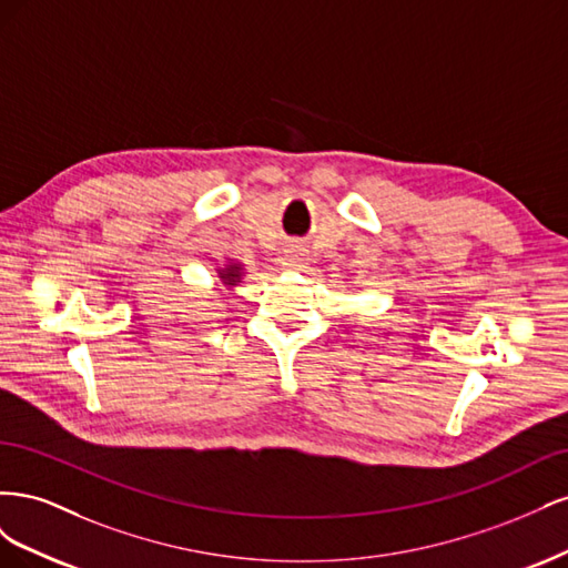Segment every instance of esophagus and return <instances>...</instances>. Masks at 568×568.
<instances>
[{"mask_svg":"<svg viewBox=\"0 0 568 568\" xmlns=\"http://www.w3.org/2000/svg\"><path fill=\"white\" fill-rule=\"evenodd\" d=\"M305 253H303V248L301 246H291L288 248V253L284 255V261H282V265L284 267H288V270H298V267H303L305 265V257H303Z\"/></svg>","mask_w":568,"mask_h":568,"instance_id":"1","label":"esophagus"}]
</instances>
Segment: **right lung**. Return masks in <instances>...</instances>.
<instances>
[{
    "instance_id": "1",
    "label": "right lung",
    "mask_w": 568,
    "mask_h": 568,
    "mask_svg": "<svg viewBox=\"0 0 568 568\" xmlns=\"http://www.w3.org/2000/svg\"><path fill=\"white\" fill-rule=\"evenodd\" d=\"M244 277H246L244 265L236 261H227L225 265L215 267V280H217V286H222V291H234L236 286H242Z\"/></svg>"
}]
</instances>
